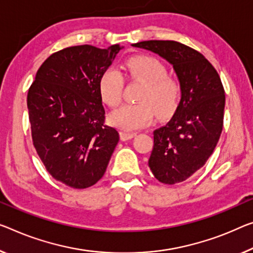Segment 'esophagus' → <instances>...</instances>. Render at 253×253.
Here are the masks:
<instances>
[{"instance_id":"34e87169","label":"esophagus","mask_w":253,"mask_h":253,"mask_svg":"<svg viewBox=\"0 0 253 253\" xmlns=\"http://www.w3.org/2000/svg\"><path fill=\"white\" fill-rule=\"evenodd\" d=\"M135 135H137L135 132H127V131L120 132V138H121V140H123V141H126V140H130L132 138H134Z\"/></svg>"}]
</instances>
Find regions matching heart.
<instances>
[{
  "label": "heart",
  "mask_w": 253,
  "mask_h": 253,
  "mask_svg": "<svg viewBox=\"0 0 253 253\" xmlns=\"http://www.w3.org/2000/svg\"><path fill=\"white\" fill-rule=\"evenodd\" d=\"M124 69L132 79L143 83L138 104H126L110 114V122L123 130H135L153 121L155 112L164 118L175 111L181 98V84L169 76L166 65L157 57L133 56L126 60ZM124 79L116 68H108L98 81L103 102L114 107L121 102Z\"/></svg>",
  "instance_id": "1"
}]
</instances>
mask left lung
Instances as JSON below:
<instances>
[{"mask_svg": "<svg viewBox=\"0 0 253 253\" xmlns=\"http://www.w3.org/2000/svg\"><path fill=\"white\" fill-rule=\"evenodd\" d=\"M132 46L169 62L180 81V104L169 122L154 131L148 161L159 182L180 183L206 164L218 142L224 121V87L211 62L189 46L174 41H146Z\"/></svg>", "mask_w": 253, "mask_h": 253, "instance_id": "8db88e82", "label": "left lung"}]
</instances>
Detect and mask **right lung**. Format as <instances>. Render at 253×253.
Here are the masks:
<instances>
[{"instance_id":"obj_1","label":"right lung","mask_w":253,"mask_h":253,"mask_svg":"<svg viewBox=\"0 0 253 253\" xmlns=\"http://www.w3.org/2000/svg\"><path fill=\"white\" fill-rule=\"evenodd\" d=\"M122 48L79 45L53 53L28 90L35 149L50 175L73 189L103 177L119 142V132L104 123L98 81Z\"/></svg>"}]
</instances>
